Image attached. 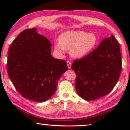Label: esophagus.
<instances>
[{
  "label": "esophagus",
  "mask_w": 130,
  "mask_h": 130,
  "mask_svg": "<svg viewBox=\"0 0 130 130\" xmlns=\"http://www.w3.org/2000/svg\"><path fill=\"white\" fill-rule=\"evenodd\" d=\"M67 66H68V69H70L71 68V63L70 61H67Z\"/></svg>",
  "instance_id": "esophagus-1"
}]
</instances>
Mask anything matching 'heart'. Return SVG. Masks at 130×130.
Listing matches in <instances>:
<instances>
[{"mask_svg": "<svg viewBox=\"0 0 130 130\" xmlns=\"http://www.w3.org/2000/svg\"><path fill=\"white\" fill-rule=\"evenodd\" d=\"M97 42L98 38L94 34L82 31H67L60 36L59 42L55 43V48L62 56L65 50H70L73 57L80 59L93 51Z\"/></svg>", "mask_w": 130, "mask_h": 130, "instance_id": "obj_1", "label": "heart"}]
</instances>
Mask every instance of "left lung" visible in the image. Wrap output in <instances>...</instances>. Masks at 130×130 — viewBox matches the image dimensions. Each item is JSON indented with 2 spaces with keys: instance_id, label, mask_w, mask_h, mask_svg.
Masks as SVG:
<instances>
[{
  "instance_id": "left-lung-1",
  "label": "left lung",
  "mask_w": 130,
  "mask_h": 130,
  "mask_svg": "<svg viewBox=\"0 0 130 130\" xmlns=\"http://www.w3.org/2000/svg\"><path fill=\"white\" fill-rule=\"evenodd\" d=\"M71 69L76 73L75 89L82 98L90 101L108 94L121 73L119 43L113 35L104 38L96 49L74 61Z\"/></svg>"
}]
</instances>
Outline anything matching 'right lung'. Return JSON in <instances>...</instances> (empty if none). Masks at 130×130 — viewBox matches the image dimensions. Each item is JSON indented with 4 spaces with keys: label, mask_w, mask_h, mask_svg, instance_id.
<instances>
[{
    "label": "right lung",
    "mask_w": 130,
    "mask_h": 130,
    "mask_svg": "<svg viewBox=\"0 0 130 130\" xmlns=\"http://www.w3.org/2000/svg\"><path fill=\"white\" fill-rule=\"evenodd\" d=\"M47 38L33 28L24 30L8 50L7 72L22 96L43 102L56 92L60 77L68 70L63 60L55 59Z\"/></svg>",
    "instance_id": "add662e5"
}]
</instances>
